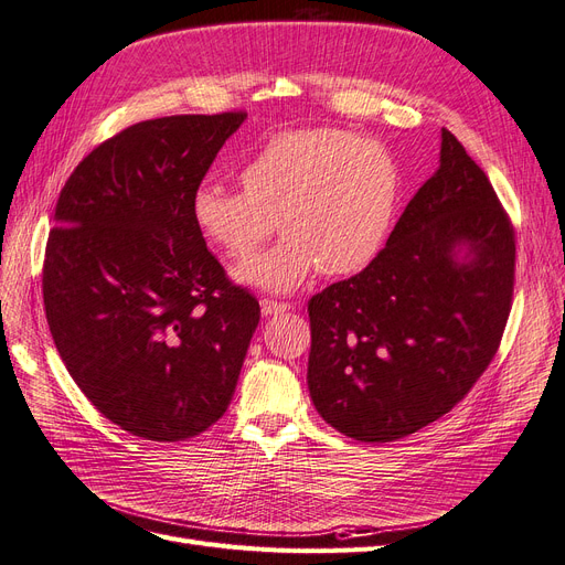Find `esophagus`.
Here are the masks:
<instances>
[{
    "label": "esophagus",
    "instance_id": "obj_1",
    "mask_svg": "<svg viewBox=\"0 0 565 565\" xmlns=\"http://www.w3.org/2000/svg\"><path fill=\"white\" fill-rule=\"evenodd\" d=\"M291 306L285 303V301H270V299H264L262 301V313L264 316H280V313H287Z\"/></svg>",
    "mask_w": 565,
    "mask_h": 565
}]
</instances>
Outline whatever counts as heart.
Returning a JSON list of instances; mask_svg holds the SVG:
<instances>
[{
    "instance_id": "heart-1",
    "label": "heart",
    "mask_w": 565,
    "mask_h": 565,
    "mask_svg": "<svg viewBox=\"0 0 565 565\" xmlns=\"http://www.w3.org/2000/svg\"><path fill=\"white\" fill-rule=\"evenodd\" d=\"M243 191L203 182L191 215L231 259H247L278 222L285 238L236 268V280L266 291H295L316 268L355 274L376 257L391 231L399 172L383 145L337 128L280 132L241 168Z\"/></svg>"
}]
</instances>
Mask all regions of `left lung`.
<instances>
[{"label": "left lung", "mask_w": 565, "mask_h": 565, "mask_svg": "<svg viewBox=\"0 0 565 565\" xmlns=\"http://www.w3.org/2000/svg\"><path fill=\"white\" fill-rule=\"evenodd\" d=\"M514 228L486 172L441 128L439 168L358 276L308 301V391L358 441H395L449 414L510 318Z\"/></svg>", "instance_id": "obj_1"}]
</instances>
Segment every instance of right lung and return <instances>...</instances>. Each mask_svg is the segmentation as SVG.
<instances>
[{
	"label": "right lung",
	"instance_id": "1",
	"mask_svg": "<svg viewBox=\"0 0 565 565\" xmlns=\"http://www.w3.org/2000/svg\"><path fill=\"white\" fill-rule=\"evenodd\" d=\"M245 111L135 124L74 168L44 259L51 337L105 418L182 441L231 404L259 301L233 285L191 196Z\"/></svg>",
	"mask_w": 565,
	"mask_h": 565
}]
</instances>
